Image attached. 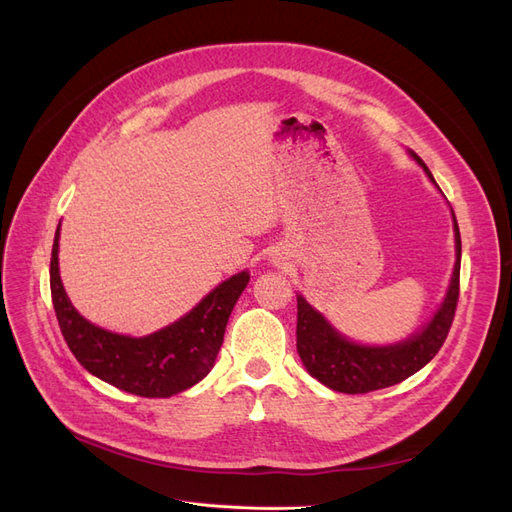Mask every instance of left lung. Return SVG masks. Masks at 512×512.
I'll list each match as a JSON object with an SVG mask.
<instances>
[{"label": "left lung", "mask_w": 512, "mask_h": 512, "mask_svg": "<svg viewBox=\"0 0 512 512\" xmlns=\"http://www.w3.org/2000/svg\"><path fill=\"white\" fill-rule=\"evenodd\" d=\"M433 181L425 162L412 153ZM436 183V181H433ZM455 218V213H453ZM457 262L451 286H448L442 307L427 327L395 346H356L339 335L316 309L303 297H297V350L309 374L339 393H369L404 382L418 369L425 367L442 348L451 331L459 301V267H461V237L455 220Z\"/></svg>", "instance_id": "1"}]
</instances>
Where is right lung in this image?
I'll use <instances>...</instances> for the list:
<instances>
[{"mask_svg":"<svg viewBox=\"0 0 512 512\" xmlns=\"http://www.w3.org/2000/svg\"><path fill=\"white\" fill-rule=\"evenodd\" d=\"M59 228L51 254V297L68 348L89 374L141 397H170L203 380L218 356L224 331L250 273L241 271L222 282L170 327L147 337L104 331L87 322L61 286L57 267Z\"/></svg>","mask_w":512,"mask_h":512,"instance_id":"right-lung-1","label":"right lung"}]
</instances>
